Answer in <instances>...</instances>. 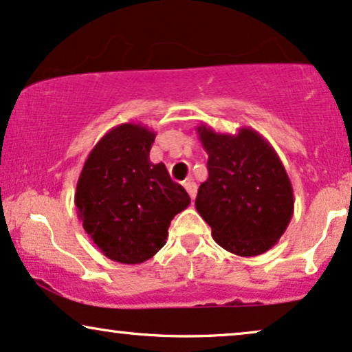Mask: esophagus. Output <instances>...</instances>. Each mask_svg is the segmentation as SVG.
Here are the masks:
<instances>
[{"label": "esophagus", "instance_id": "34e87169", "mask_svg": "<svg viewBox=\"0 0 352 352\" xmlns=\"http://www.w3.org/2000/svg\"><path fill=\"white\" fill-rule=\"evenodd\" d=\"M184 187H186L187 194L190 195V199L194 200L195 195H197V184H195V182H194L192 179H189V181L184 182Z\"/></svg>", "mask_w": 352, "mask_h": 352}]
</instances>
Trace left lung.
<instances>
[{"label": "left lung", "mask_w": 352, "mask_h": 352, "mask_svg": "<svg viewBox=\"0 0 352 352\" xmlns=\"http://www.w3.org/2000/svg\"><path fill=\"white\" fill-rule=\"evenodd\" d=\"M208 155V179L199 187L195 208L218 245L241 257L272 249L294 213L289 176L272 144L252 127L237 134L197 126Z\"/></svg>", "instance_id": "8db88e82"}]
</instances>
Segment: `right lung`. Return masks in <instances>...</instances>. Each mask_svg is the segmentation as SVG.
I'll return each instance as SVG.
<instances>
[{
  "instance_id": "1",
  "label": "right lung",
  "mask_w": 352,
  "mask_h": 352,
  "mask_svg": "<svg viewBox=\"0 0 352 352\" xmlns=\"http://www.w3.org/2000/svg\"><path fill=\"white\" fill-rule=\"evenodd\" d=\"M157 132L124 122L109 129L87 157L77 181V217L104 257L127 265L152 258L168 226L189 207L184 187L165 163L150 162Z\"/></svg>"
}]
</instances>
